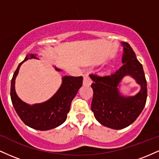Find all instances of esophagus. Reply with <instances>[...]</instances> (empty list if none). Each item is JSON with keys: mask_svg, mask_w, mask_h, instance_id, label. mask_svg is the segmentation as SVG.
I'll use <instances>...</instances> for the list:
<instances>
[{"mask_svg": "<svg viewBox=\"0 0 159 159\" xmlns=\"http://www.w3.org/2000/svg\"><path fill=\"white\" fill-rule=\"evenodd\" d=\"M91 83H92V81H91L90 76H89L88 75H85L84 76L83 84L84 85H90Z\"/></svg>", "mask_w": 159, "mask_h": 159, "instance_id": "esophagus-1", "label": "esophagus"}]
</instances>
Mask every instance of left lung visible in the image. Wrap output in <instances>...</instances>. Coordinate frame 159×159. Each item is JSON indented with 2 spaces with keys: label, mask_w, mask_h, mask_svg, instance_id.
<instances>
[{
  "label": "left lung",
  "mask_w": 159,
  "mask_h": 159,
  "mask_svg": "<svg viewBox=\"0 0 159 159\" xmlns=\"http://www.w3.org/2000/svg\"><path fill=\"white\" fill-rule=\"evenodd\" d=\"M123 47V66L111 75L91 74L93 90L91 110L97 121L104 126L113 129L126 128L135 121L146 105L147 97V81L142 64L135 53L127 43ZM131 76L141 86L135 96H123L119 91L121 80Z\"/></svg>",
  "instance_id": "1"
}]
</instances>
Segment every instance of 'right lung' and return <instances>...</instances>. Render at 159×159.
<instances>
[{
    "mask_svg": "<svg viewBox=\"0 0 159 159\" xmlns=\"http://www.w3.org/2000/svg\"><path fill=\"white\" fill-rule=\"evenodd\" d=\"M33 58L38 59L36 54H27L18 66L11 81V100L16 113L25 125L36 130H50L66 121L72 101L82 86L83 77L63 76L61 87L52 98L44 102L29 105L23 102L16 94L15 82L21 65L28 59ZM54 69L57 72L62 71L55 66Z\"/></svg>",
    "mask_w": 159,
    "mask_h": 159,
    "instance_id": "right-lung-1",
    "label": "right lung"
}]
</instances>
